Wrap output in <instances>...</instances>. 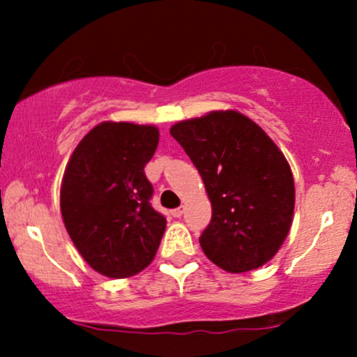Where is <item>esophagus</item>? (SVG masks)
I'll return each instance as SVG.
<instances>
[{"instance_id":"1","label":"esophagus","mask_w":357,"mask_h":357,"mask_svg":"<svg viewBox=\"0 0 357 357\" xmlns=\"http://www.w3.org/2000/svg\"><path fill=\"white\" fill-rule=\"evenodd\" d=\"M183 211H184V206H178V208H174L173 211H171V215H173L174 218H179V216L183 215Z\"/></svg>"}]
</instances>
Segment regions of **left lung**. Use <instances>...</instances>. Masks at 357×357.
Instances as JSON below:
<instances>
[{"instance_id": "1", "label": "left lung", "mask_w": 357, "mask_h": 357, "mask_svg": "<svg viewBox=\"0 0 357 357\" xmlns=\"http://www.w3.org/2000/svg\"><path fill=\"white\" fill-rule=\"evenodd\" d=\"M202 174L211 221L204 255L230 273L272 260L292 227L296 188L285 155L260 126L236 110H213L169 129Z\"/></svg>"}]
</instances>
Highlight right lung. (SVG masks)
Masks as SVG:
<instances>
[{
    "label": "right lung",
    "mask_w": 357,
    "mask_h": 357,
    "mask_svg": "<svg viewBox=\"0 0 357 357\" xmlns=\"http://www.w3.org/2000/svg\"><path fill=\"white\" fill-rule=\"evenodd\" d=\"M159 142L154 126L102 122L79 142L65 167L60 210L84 260L109 278H126L153 261L166 218L151 206L144 174Z\"/></svg>",
    "instance_id": "add662e5"
}]
</instances>
